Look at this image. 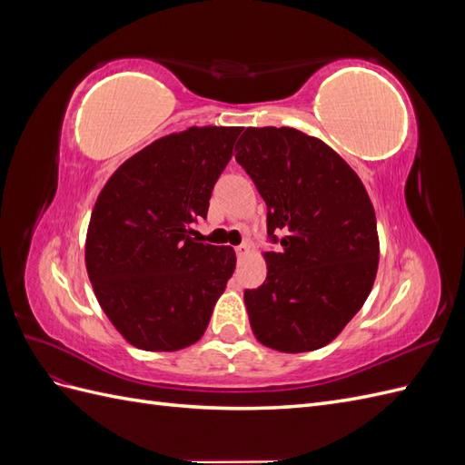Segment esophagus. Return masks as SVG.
Wrapping results in <instances>:
<instances>
[{
	"instance_id": "esophagus-1",
	"label": "esophagus",
	"mask_w": 465,
	"mask_h": 465,
	"mask_svg": "<svg viewBox=\"0 0 465 465\" xmlns=\"http://www.w3.org/2000/svg\"><path fill=\"white\" fill-rule=\"evenodd\" d=\"M248 244H241V246H236V256H238V260H242L246 254H248Z\"/></svg>"
}]
</instances>
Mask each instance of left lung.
I'll return each mask as SVG.
<instances>
[{"mask_svg":"<svg viewBox=\"0 0 465 465\" xmlns=\"http://www.w3.org/2000/svg\"><path fill=\"white\" fill-rule=\"evenodd\" d=\"M236 163L267 205V277L244 291L256 340L283 353L328 345L367 301L378 270L376 215L340 154L292 128H246Z\"/></svg>","mask_w":465,"mask_h":465,"instance_id":"obj_1","label":"left lung"}]
</instances>
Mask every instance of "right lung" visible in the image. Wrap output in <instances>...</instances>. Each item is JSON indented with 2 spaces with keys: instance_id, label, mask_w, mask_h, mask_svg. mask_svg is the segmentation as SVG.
<instances>
[{
  "instance_id": "right-lung-1",
  "label": "right lung",
  "mask_w": 465,
  "mask_h": 465,
  "mask_svg": "<svg viewBox=\"0 0 465 465\" xmlns=\"http://www.w3.org/2000/svg\"><path fill=\"white\" fill-rule=\"evenodd\" d=\"M242 128H190L157 139L110 176L94 203L85 263L98 304L143 351L203 335L234 272L231 246L193 238Z\"/></svg>"
}]
</instances>
